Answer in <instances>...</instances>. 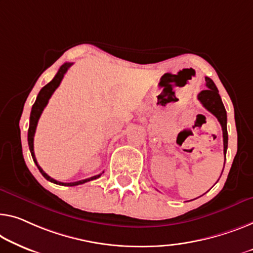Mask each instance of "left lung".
<instances>
[{
  "label": "left lung",
  "instance_id": "obj_1",
  "mask_svg": "<svg viewBox=\"0 0 253 253\" xmlns=\"http://www.w3.org/2000/svg\"><path fill=\"white\" fill-rule=\"evenodd\" d=\"M207 89H203L199 93L198 100L202 103L207 110L211 112L219 122L221 129H223V141H224V154L226 157V151H227L228 144V134H227V115L223 102H221L220 95L218 93V89L212 82V79L206 77ZM225 165V164H224Z\"/></svg>",
  "mask_w": 253,
  "mask_h": 253
}]
</instances>
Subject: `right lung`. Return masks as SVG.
Wrapping results in <instances>:
<instances>
[{"label": "right lung", "mask_w": 253, "mask_h": 253, "mask_svg": "<svg viewBox=\"0 0 253 253\" xmlns=\"http://www.w3.org/2000/svg\"><path fill=\"white\" fill-rule=\"evenodd\" d=\"M71 65H73V63L67 62V63H65V65H62L61 67H60V69H59L58 73H56L54 78L52 79V81L48 83V84L45 85L44 87L40 90L39 95H37V97H36L35 103L33 104L32 112H30L29 128H28V145H29V150H30V153H32L34 163L36 164L37 168H39V170L41 171V174L44 176V178H46L47 180H50L51 183L58 184V185H62V186H76V185H81V184H84L86 182H89V180L99 178V177L103 174V172H101V174L90 177V178L78 180V182H74V183L58 182V180H55V179L52 178V177L48 176L46 172H45L43 169L40 167L39 164H37V161H36L35 153H34V135H35L37 123H39L40 117H41V115H42L44 108L46 107V104L48 102V100H50V97L52 96V94H53L54 90L59 87V85H60V83H61L63 76H65V74L67 73V70L69 69Z\"/></svg>", "instance_id": "obj_1"}]
</instances>
